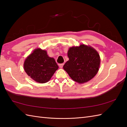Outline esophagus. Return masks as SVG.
<instances>
[{
    "label": "esophagus",
    "instance_id": "esophagus-1",
    "mask_svg": "<svg viewBox=\"0 0 127 127\" xmlns=\"http://www.w3.org/2000/svg\"><path fill=\"white\" fill-rule=\"evenodd\" d=\"M63 65H64V64L62 63V64H59V67H60V68H63Z\"/></svg>",
    "mask_w": 127,
    "mask_h": 127
}]
</instances>
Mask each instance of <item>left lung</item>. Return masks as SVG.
I'll use <instances>...</instances> for the list:
<instances>
[{
    "mask_svg": "<svg viewBox=\"0 0 127 127\" xmlns=\"http://www.w3.org/2000/svg\"><path fill=\"white\" fill-rule=\"evenodd\" d=\"M68 56L69 59L64 65L63 69L75 82H87L99 71L100 56L90 46L82 44L80 46L70 47Z\"/></svg>",
    "mask_w": 127,
    "mask_h": 127,
    "instance_id": "left-lung-1",
    "label": "left lung"
}]
</instances>
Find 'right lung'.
<instances>
[{
    "label": "right lung",
    "mask_w": 127,
    "mask_h": 127,
    "mask_svg": "<svg viewBox=\"0 0 127 127\" xmlns=\"http://www.w3.org/2000/svg\"><path fill=\"white\" fill-rule=\"evenodd\" d=\"M24 69L29 76L36 82H48L58 69L53 58L50 57L45 50L36 48L25 61Z\"/></svg>",
    "instance_id": "right-lung-1"
}]
</instances>
